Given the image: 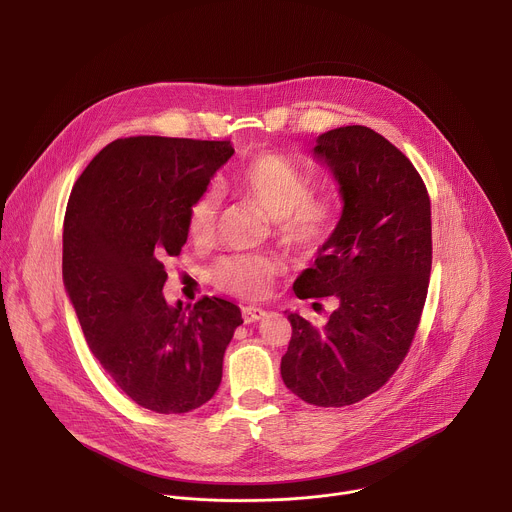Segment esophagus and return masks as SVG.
<instances>
[{"instance_id": "34e87169", "label": "esophagus", "mask_w": 512, "mask_h": 512, "mask_svg": "<svg viewBox=\"0 0 512 512\" xmlns=\"http://www.w3.org/2000/svg\"><path fill=\"white\" fill-rule=\"evenodd\" d=\"M243 320L245 324H251V322H257L261 318H265V310L261 308H255V306H243Z\"/></svg>"}]
</instances>
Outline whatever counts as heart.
<instances>
[{
	"instance_id": "obj_1",
	"label": "heart",
	"mask_w": 512,
	"mask_h": 512,
	"mask_svg": "<svg viewBox=\"0 0 512 512\" xmlns=\"http://www.w3.org/2000/svg\"><path fill=\"white\" fill-rule=\"evenodd\" d=\"M231 188L257 202L275 225V235L287 247L316 251L334 235L340 208L332 194L312 192L314 180L294 160L263 152L253 156L231 176ZM218 200L212 192L200 194L188 212V231L194 241H206L216 229ZM281 263L269 255H229L210 269L212 283L241 298H261Z\"/></svg>"
}]
</instances>
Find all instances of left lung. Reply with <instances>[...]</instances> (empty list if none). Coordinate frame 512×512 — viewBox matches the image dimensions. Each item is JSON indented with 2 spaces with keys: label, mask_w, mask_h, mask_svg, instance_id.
<instances>
[{
  "label": "left lung",
  "mask_w": 512,
  "mask_h": 512,
  "mask_svg": "<svg viewBox=\"0 0 512 512\" xmlns=\"http://www.w3.org/2000/svg\"><path fill=\"white\" fill-rule=\"evenodd\" d=\"M314 156L338 180L344 208L294 291L338 308L324 326L287 314L281 379L310 405L344 407L379 391L409 352L429 285L431 204L409 158L371 127L322 133Z\"/></svg>",
  "instance_id": "1"
}]
</instances>
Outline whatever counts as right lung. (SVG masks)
Segmentation results:
<instances>
[{"instance_id": "1", "label": "right lung", "mask_w": 512, "mask_h": 512, "mask_svg": "<svg viewBox=\"0 0 512 512\" xmlns=\"http://www.w3.org/2000/svg\"><path fill=\"white\" fill-rule=\"evenodd\" d=\"M231 141L139 135L103 148L72 186L62 277L89 348L113 383L156 413L204 405L243 324L239 306L202 298L168 306L164 263L188 239V212Z\"/></svg>"}]
</instances>
